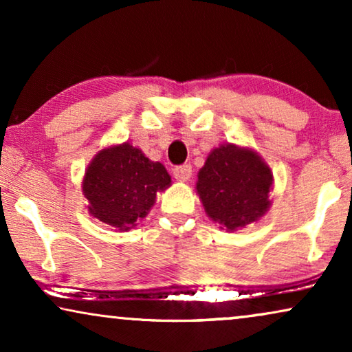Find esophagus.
<instances>
[{
  "label": "esophagus",
  "instance_id": "obj_1",
  "mask_svg": "<svg viewBox=\"0 0 352 352\" xmlns=\"http://www.w3.org/2000/svg\"><path fill=\"white\" fill-rule=\"evenodd\" d=\"M173 175H175L176 181L179 182H186L190 179L192 176V166L190 165H181V166H176L175 170H173Z\"/></svg>",
  "mask_w": 352,
  "mask_h": 352
}]
</instances>
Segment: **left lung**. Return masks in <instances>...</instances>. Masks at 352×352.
Listing matches in <instances>:
<instances>
[{"mask_svg":"<svg viewBox=\"0 0 352 352\" xmlns=\"http://www.w3.org/2000/svg\"><path fill=\"white\" fill-rule=\"evenodd\" d=\"M197 177L205 213L228 232L258 223L271 208L272 171L253 148L221 144L208 153Z\"/></svg>","mask_w":352,"mask_h":352,"instance_id":"8db88e82","label":"left lung"}]
</instances>
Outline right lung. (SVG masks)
Masks as SVG:
<instances>
[{"label":"right lung","mask_w":352,"mask_h":352,"mask_svg":"<svg viewBox=\"0 0 352 352\" xmlns=\"http://www.w3.org/2000/svg\"><path fill=\"white\" fill-rule=\"evenodd\" d=\"M171 186L160 162H152L128 141L99 151L86 168L81 190L89 214L120 232L136 228Z\"/></svg>","instance_id":"add662e5"}]
</instances>
